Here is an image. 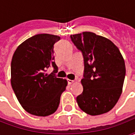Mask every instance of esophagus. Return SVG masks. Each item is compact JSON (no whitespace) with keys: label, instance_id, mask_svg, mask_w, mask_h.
Returning <instances> with one entry per match:
<instances>
[{"label":"esophagus","instance_id":"obj_1","mask_svg":"<svg viewBox=\"0 0 135 135\" xmlns=\"http://www.w3.org/2000/svg\"><path fill=\"white\" fill-rule=\"evenodd\" d=\"M74 82V80H71V79H67V82H68V85H71L73 82Z\"/></svg>","mask_w":135,"mask_h":135}]
</instances>
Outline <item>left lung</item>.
Instances as JSON below:
<instances>
[{
    "label": "left lung",
    "instance_id": "1",
    "mask_svg": "<svg viewBox=\"0 0 135 135\" xmlns=\"http://www.w3.org/2000/svg\"><path fill=\"white\" fill-rule=\"evenodd\" d=\"M82 53L83 92L76 97L79 107L91 116L107 113L119 100L126 68L119 48L110 40L90 32L71 35Z\"/></svg>",
    "mask_w": 135,
    "mask_h": 135
}]
</instances>
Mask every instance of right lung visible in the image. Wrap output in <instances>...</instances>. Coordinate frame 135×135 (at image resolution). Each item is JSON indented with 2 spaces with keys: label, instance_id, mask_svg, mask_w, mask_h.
<instances>
[{
  "label": "right lung",
  "instance_id": "right-lung-1",
  "mask_svg": "<svg viewBox=\"0 0 135 135\" xmlns=\"http://www.w3.org/2000/svg\"><path fill=\"white\" fill-rule=\"evenodd\" d=\"M59 36L39 34L27 39L16 48L11 64V86L23 108L30 114L47 116L59 107L67 86L66 79L58 78L54 61V44ZM49 67L54 68L50 75Z\"/></svg>",
  "mask_w": 135,
  "mask_h": 135
}]
</instances>
